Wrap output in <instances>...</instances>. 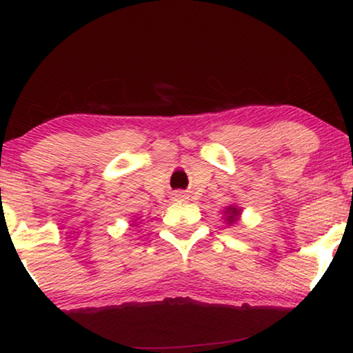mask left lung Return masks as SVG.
Listing matches in <instances>:
<instances>
[{
  "instance_id": "obj_1",
  "label": "left lung",
  "mask_w": 353,
  "mask_h": 353,
  "mask_svg": "<svg viewBox=\"0 0 353 353\" xmlns=\"http://www.w3.org/2000/svg\"><path fill=\"white\" fill-rule=\"evenodd\" d=\"M228 214H229V217H228V222H230V224H234V222L237 221L239 210H237L236 208H229V209H228Z\"/></svg>"
}]
</instances>
